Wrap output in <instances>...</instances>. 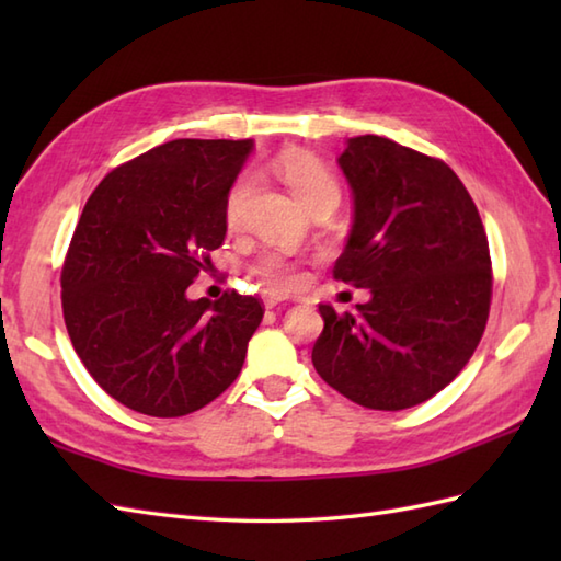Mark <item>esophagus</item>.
Wrapping results in <instances>:
<instances>
[{"label": "esophagus", "mask_w": 561, "mask_h": 561, "mask_svg": "<svg viewBox=\"0 0 561 561\" xmlns=\"http://www.w3.org/2000/svg\"><path fill=\"white\" fill-rule=\"evenodd\" d=\"M282 301H287V299H284V296H279V294H270L265 304H267V308H277Z\"/></svg>", "instance_id": "34e87169"}]
</instances>
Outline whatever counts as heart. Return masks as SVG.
<instances>
[{
	"label": "heart",
	"mask_w": 561,
	"mask_h": 561,
	"mask_svg": "<svg viewBox=\"0 0 561 561\" xmlns=\"http://www.w3.org/2000/svg\"><path fill=\"white\" fill-rule=\"evenodd\" d=\"M274 171H277L282 181L289 185L294 197L299 199L306 209L313 207L316 202L325 197H340V187L335 183V178H332V173L325 169V165L316 157H311V153H304V151L282 153L277 163H274ZM253 185H255V178L250 173H243L231 185L229 197H226V209H224L226 226H229V229H238V226H241L248 197L253 193ZM253 270L257 277L265 282V287L277 294L289 291L301 284V272H299V265H296V260L279 253V250H267V253H262L255 260Z\"/></svg>",
	"instance_id": "obj_1"
}]
</instances>
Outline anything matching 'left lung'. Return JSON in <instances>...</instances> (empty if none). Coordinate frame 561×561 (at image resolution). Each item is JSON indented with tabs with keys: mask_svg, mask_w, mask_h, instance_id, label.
I'll return each instance as SVG.
<instances>
[{
	"mask_svg": "<svg viewBox=\"0 0 561 561\" xmlns=\"http://www.w3.org/2000/svg\"><path fill=\"white\" fill-rule=\"evenodd\" d=\"M340 169L354 199L335 279L368 289L354 313L318 306L313 366L368 410H408L456 378L490 318V243L468 190L444 161L362 135Z\"/></svg>",
	"mask_w": 561,
	"mask_h": 561,
	"instance_id": "left-lung-1",
	"label": "left lung"
}]
</instances>
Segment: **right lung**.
Wrapping results in <instances>:
<instances>
[{"mask_svg":"<svg viewBox=\"0 0 561 561\" xmlns=\"http://www.w3.org/2000/svg\"><path fill=\"white\" fill-rule=\"evenodd\" d=\"M253 139H173L93 190L62 267L69 340L93 380L149 416L205 408L241 374L255 296L187 299L224 243L226 197Z\"/></svg>","mask_w":561,"mask_h":561,"instance_id":"1","label":"right lung"}]
</instances>
